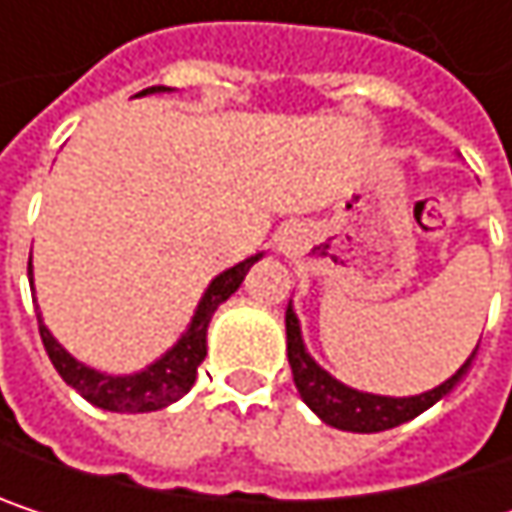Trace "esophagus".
I'll return each instance as SVG.
<instances>
[{
    "instance_id": "esophagus-1",
    "label": "esophagus",
    "mask_w": 512,
    "mask_h": 512,
    "mask_svg": "<svg viewBox=\"0 0 512 512\" xmlns=\"http://www.w3.org/2000/svg\"><path fill=\"white\" fill-rule=\"evenodd\" d=\"M287 233H290L293 237V231H284V237H281V243H284V246H290V238L286 237Z\"/></svg>"
}]
</instances>
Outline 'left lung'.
I'll return each instance as SVG.
<instances>
[{
    "label": "left lung",
    "instance_id": "left-lung-1",
    "mask_svg": "<svg viewBox=\"0 0 512 512\" xmlns=\"http://www.w3.org/2000/svg\"><path fill=\"white\" fill-rule=\"evenodd\" d=\"M284 326H287V358H290V370H293L299 397L323 424H329L335 430H347V433H382V430H391V427H400V424L418 418L421 412L436 406L445 394H451V388L465 376L471 358L477 353V347H474V353L462 361L460 370L451 379H445L442 385H436L424 394L388 397V394H370V391H358L353 385H344L326 367H320L302 341V326L293 311V302L287 305Z\"/></svg>",
    "mask_w": 512,
    "mask_h": 512
}]
</instances>
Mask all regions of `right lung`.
<instances>
[{
  "label": "right lung",
  "instance_id": "1",
  "mask_svg": "<svg viewBox=\"0 0 512 512\" xmlns=\"http://www.w3.org/2000/svg\"><path fill=\"white\" fill-rule=\"evenodd\" d=\"M162 91H171V88L154 85V88L139 91L136 97L162 94ZM260 257H263V252H260V255L246 257V260H240L237 266L219 272V275L207 284V290H204V296H201V302H198V308H195V314H192L186 332L177 338V344L168 347L156 361H151L148 367H142V370H136V373H103V370H94V367L76 361V358L70 356V353L52 338V332L44 326L41 311L35 308V311H38L41 341H44V350H47V356H50L52 367L58 370V376H61L76 394H82L88 403H94V406H100V409H106V412H130V415H136V412H156V409L171 406L174 400H180V397L195 385L198 364L207 356V329H210V320H213L216 308H219L222 302H228V299L240 290L246 272L255 266ZM29 284L35 287V278H32V255H29Z\"/></svg>",
  "mask_w": 512,
  "mask_h": 512
}]
</instances>
